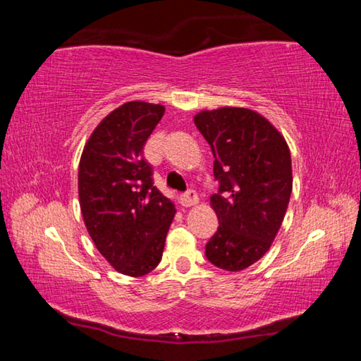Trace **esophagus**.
I'll use <instances>...</instances> for the list:
<instances>
[{"instance_id":"1","label":"esophagus","mask_w":361,"mask_h":361,"mask_svg":"<svg viewBox=\"0 0 361 361\" xmlns=\"http://www.w3.org/2000/svg\"><path fill=\"white\" fill-rule=\"evenodd\" d=\"M180 202L183 207H192L195 204H199V197H197V192L192 191V189H189L188 192H185L180 197Z\"/></svg>"}]
</instances>
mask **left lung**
Instances as JSON below:
<instances>
[{
    "label": "left lung",
    "instance_id": "obj_1",
    "mask_svg": "<svg viewBox=\"0 0 361 361\" xmlns=\"http://www.w3.org/2000/svg\"><path fill=\"white\" fill-rule=\"evenodd\" d=\"M194 124L210 145L219 181L210 197L219 226L205 256L239 272L267 253L282 226L293 189L290 148L264 116L248 108L205 109Z\"/></svg>",
    "mask_w": 361,
    "mask_h": 361
}]
</instances>
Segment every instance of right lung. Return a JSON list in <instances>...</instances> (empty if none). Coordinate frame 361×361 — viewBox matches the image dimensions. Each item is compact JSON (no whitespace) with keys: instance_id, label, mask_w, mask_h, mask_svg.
Masks as SVG:
<instances>
[{"instance_id":"right-lung-1","label":"right lung","mask_w":361,"mask_h":361,"mask_svg":"<svg viewBox=\"0 0 361 361\" xmlns=\"http://www.w3.org/2000/svg\"><path fill=\"white\" fill-rule=\"evenodd\" d=\"M164 111L154 103H124L95 127L79 161L85 228L103 258L130 277L146 276L161 262L176 212L154 186L143 159V146Z\"/></svg>"}]
</instances>
